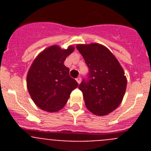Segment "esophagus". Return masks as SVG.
I'll list each match as a JSON object with an SVG mask.
<instances>
[{"label": "esophagus", "instance_id": "34e87169", "mask_svg": "<svg viewBox=\"0 0 151 151\" xmlns=\"http://www.w3.org/2000/svg\"><path fill=\"white\" fill-rule=\"evenodd\" d=\"M81 81H82V78H81V77H78V78H76V82H78V84H80Z\"/></svg>", "mask_w": 151, "mask_h": 151}]
</instances>
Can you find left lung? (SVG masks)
I'll return each instance as SVG.
<instances>
[{"mask_svg": "<svg viewBox=\"0 0 151 151\" xmlns=\"http://www.w3.org/2000/svg\"><path fill=\"white\" fill-rule=\"evenodd\" d=\"M76 48L89 69L88 78L78 86L85 106L94 115H107L115 110L123 99L127 85L123 69L104 45H78Z\"/></svg>", "mask_w": 151, "mask_h": 151, "instance_id": "8db88e82", "label": "left lung"}]
</instances>
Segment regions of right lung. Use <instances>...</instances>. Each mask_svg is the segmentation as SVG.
<instances>
[{"instance_id": "add662e5", "label": "right lung", "mask_w": 151, "mask_h": 151, "mask_svg": "<svg viewBox=\"0 0 151 151\" xmlns=\"http://www.w3.org/2000/svg\"><path fill=\"white\" fill-rule=\"evenodd\" d=\"M74 50L73 46L61 49L53 45L33 61L27 74V88L32 101L41 110L49 113L59 111L66 104L72 91L78 86L64 65L66 58Z\"/></svg>"}]
</instances>
